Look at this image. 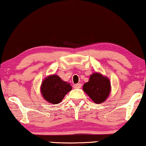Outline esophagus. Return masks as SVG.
Here are the masks:
<instances>
[{"label":"esophagus","instance_id":"esophagus-1","mask_svg":"<svg viewBox=\"0 0 146 146\" xmlns=\"http://www.w3.org/2000/svg\"><path fill=\"white\" fill-rule=\"evenodd\" d=\"M82 87V84H75L73 85V88H75V89H79Z\"/></svg>","mask_w":146,"mask_h":146}]
</instances>
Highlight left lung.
<instances>
[{
	"label": "left lung",
	"mask_w": 146,
	"mask_h": 146,
	"mask_svg": "<svg viewBox=\"0 0 146 146\" xmlns=\"http://www.w3.org/2000/svg\"><path fill=\"white\" fill-rule=\"evenodd\" d=\"M83 90L96 104L104 102L111 91L110 79L100 73H92L89 81L84 84Z\"/></svg>",
	"instance_id": "left-lung-1"
}]
</instances>
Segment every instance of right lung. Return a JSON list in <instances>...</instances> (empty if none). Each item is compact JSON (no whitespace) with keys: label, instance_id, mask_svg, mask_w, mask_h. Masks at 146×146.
Segmentation results:
<instances>
[{"label":"right lung","instance_id":"obj_1","mask_svg":"<svg viewBox=\"0 0 146 146\" xmlns=\"http://www.w3.org/2000/svg\"><path fill=\"white\" fill-rule=\"evenodd\" d=\"M72 90L69 83L64 82L59 76L50 75L42 81L40 92L42 97L50 104L60 103L68 92Z\"/></svg>","mask_w":146,"mask_h":146}]
</instances>
